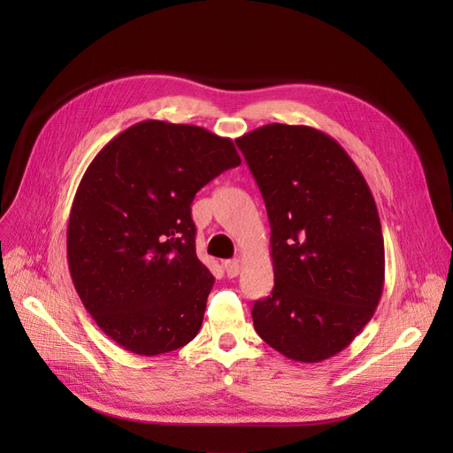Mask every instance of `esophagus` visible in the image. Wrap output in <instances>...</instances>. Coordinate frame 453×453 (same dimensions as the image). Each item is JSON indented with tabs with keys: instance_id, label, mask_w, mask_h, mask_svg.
Wrapping results in <instances>:
<instances>
[{
	"instance_id": "34e87169",
	"label": "esophagus",
	"mask_w": 453,
	"mask_h": 453,
	"mask_svg": "<svg viewBox=\"0 0 453 453\" xmlns=\"http://www.w3.org/2000/svg\"><path fill=\"white\" fill-rule=\"evenodd\" d=\"M223 268H225L228 278H236L238 273H240V270H242V265H240L238 258H232V260H225Z\"/></svg>"
}]
</instances>
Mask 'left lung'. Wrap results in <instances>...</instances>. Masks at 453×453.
<instances>
[{
    "mask_svg": "<svg viewBox=\"0 0 453 453\" xmlns=\"http://www.w3.org/2000/svg\"><path fill=\"white\" fill-rule=\"evenodd\" d=\"M270 221L273 289L253 304L257 334L287 359L346 349L380 304L386 255L363 173L336 140L303 125L236 140Z\"/></svg>",
    "mask_w": 453,
    "mask_h": 453,
    "instance_id": "1",
    "label": "left lung"
}]
</instances>
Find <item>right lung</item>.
Wrapping results in <instances>:
<instances>
[{
    "label": "right lung",
    "mask_w": 453,
    "mask_h": 453,
    "mask_svg": "<svg viewBox=\"0 0 453 453\" xmlns=\"http://www.w3.org/2000/svg\"><path fill=\"white\" fill-rule=\"evenodd\" d=\"M240 162L230 138L166 120L127 128L90 162L67 223V265L87 311L122 349L155 357L198 334L215 278L196 257L190 203Z\"/></svg>",
    "instance_id": "right-lung-1"
}]
</instances>
